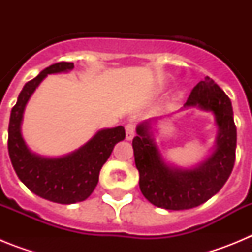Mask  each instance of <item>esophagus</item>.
<instances>
[{
  "mask_svg": "<svg viewBox=\"0 0 252 252\" xmlns=\"http://www.w3.org/2000/svg\"><path fill=\"white\" fill-rule=\"evenodd\" d=\"M125 131H126V140L131 141L135 136V125L133 124H127L125 126Z\"/></svg>",
  "mask_w": 252,
  "mask_h": 252,
  "instance_id": "esophagus-1",
  "label": "esophagus"
}]
</instances>
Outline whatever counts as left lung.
<instances>
[{
	"label": "left lung",
	"mask_w": 252,
	"mask_h": 252,
	"mask_svg": "<svg viewBox=\"0 0 252 252\" xmlns=\"http://www.w3.org/2000/svg\"><path fill=\"white\" fill-rule=\"evenodd\" d=\"M193 106L213 112L220 130L212 155L195 168L168 165L149 131V122L137 126V136L132 140L140 190L160 208L180 211L201 206L220 192L235 165L237 132L230 98L213 79L206 77L193 88L184 104Z\"/></svg>",
	"instance_id": "obj_1"
}]
</instances>
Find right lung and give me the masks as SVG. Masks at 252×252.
Masks as SVG:
<instances>
[{
    "instance_id": "right-lung-1",
    "label": "right lung",
    "mask_w": 252,
    "mask_h": 252,
    "mask_svg": "<svg viewBox=\"0 0 252 252\" xmlns=\"http://www.w3.org/2000/svg\"><path fill=\"white\" fill-rule=\"evenodd\" d=\"M73 68L74 64L68 62L55 63L28 82L12 107L8 124V154L19 179L36 195L60 204L82 202L92 194L113 146L125 139V128L117 126L98 131L86 145L65 157L44 158L29 150L21 135L22 115L29 98L46 75Z\"/></svg>"
}]
</instances>
